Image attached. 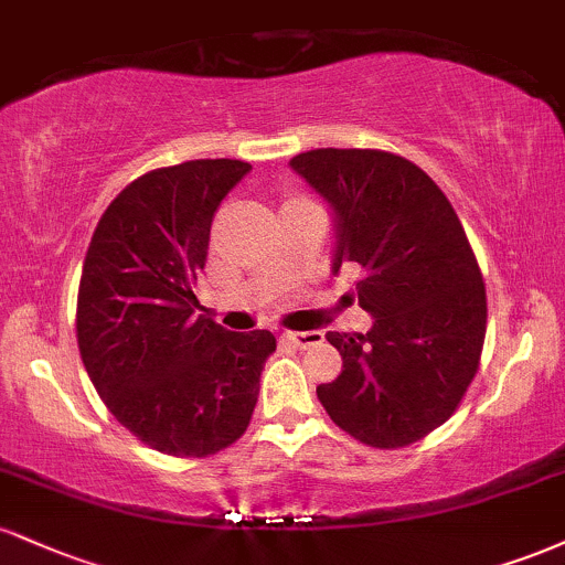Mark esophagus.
Segmentation results:
<instances>
[{"label": "esophagus", "instance_id": "1", "mask_svg": "<svg viewBox=\"0 0 565 565\" xmlns=\"http://www.w3.org/2000/svg\"><path fill=\"white\" fill-rule=\"evenodd\" d=\"M323 340V332H284L281 334V342L284 345H291V348H310V345H319Z\"/></svg>", "mask_w": 565, "mask_h": 565}]
</instances>
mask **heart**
Listing matches in <instances>:
<instances>
[{"label": "heart", "mask_w": 565, "mask_h": 565, "mask_svg": "<svg viewBox=\"0 0 565 565\" xmlns=\"http://www.w3.org/2000/svg\"><path fill=\"white\" fill-rule=\"evenodd\" d=\"M295 206H316V204L305 196H297V193H289V196L284 199V210H295Z\"/></svg>", "instance_id": "1"}]
</instances>
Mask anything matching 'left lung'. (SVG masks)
<instances>
[{"label":"left lung","mask_w":565,"mask_h":565,"mask_svg":"<svg viewBox=\"0 0 565 565\" xmlns=\"http://www.w3.org/2000/svg\"><path fill=\"white\" fill-rule=\"evenodd\" d=\"M291 170L337 217L332 270H359L366 334L329 332L342 372L316 387L337 427L374 449L423 440L457 412L486 337V287L457 212L427 172L377 148H316Z\"/></svg>","instance_id":"8db88e82"}]
</instances>
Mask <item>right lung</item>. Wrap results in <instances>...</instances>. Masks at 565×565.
I'll list each match as a JSON object with an SVG mask.
<instances>
[{
    "label": "right lung",
    "instance_id": "right-lung-1",
    "mask_svg": "<svg viewBox=\"0 0 565 565\" xmlns=\"http://www.w3.org/2000/svg\"><path fill=\"white\" fill-rule=\"evenodd\" d=\"M249 170L196 159L140 174L103 212L84 257V369L108 412L170 457H212L244 436L276 350L265 329L228 332L193 316L212 217Z\"/></svg>",
    "mask_w": 565,
    "mask_h": 565
}]
</instances>
